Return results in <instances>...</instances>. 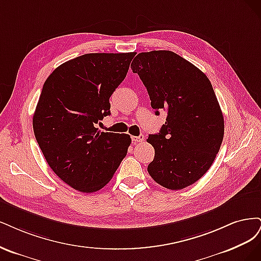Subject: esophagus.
<instances>
[{
	"label": "esophagus",
	"instance_id": "obj_1",
	"mask_svg": "<svg viewBox=\"0 0 261 261\" xmlns=\"http://www.w3.org/2000/svg\"><path fill=\"white\" fill-rule=\"evenodd\" d=\"M131 139H132V142L134 143V144H137V143H141L144 141V136H143V134H140L139 137H132Z\"/></svg>",
	"mask_w": 261,
	"mask_h": 261
}]
</instances>
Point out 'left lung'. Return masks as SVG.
<instances>
[{"instance_id": "obj_1", "label": "left lung", "mask_w": 261, "mask_h": 261, "mask_svg": "<svg viewBox=\"0 0 261 261\" xmlns=\"http://www.w3.org/2000/svg\"><path fill=\"white\" fill-rule=\"evenodd\" d=\"M150 106L167 112L165 124L147 142L154 146L149 175L162 187L182 190L213 165L224 134L221 108L207 75L171 51L140 53L131 64Z\"/></svg>"}]
</instances>
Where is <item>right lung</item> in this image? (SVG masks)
I'll use <instances>...</instances> for the list:
<instances>
[{
  "instance_id": "add662e5",
  "label": "right lung",
  "mask_w": 261,
  "mask_h": 261,
  "mask_svg": "<svg viewBox=\"0 0 261 261\" xmlns=\"http://www.w3.org/2000/svg\"><path fill=\"white\" fill-rule=\"evenodd\" d=\"M134 55H81L58 66L44 82L33 131L51 169L79 192L104 188L127 155L129 134L100 132L97 124L111 115L109 97L127 75Z\"/></svg>"
}]
</instances>
